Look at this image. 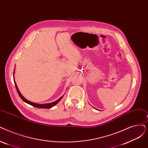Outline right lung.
Returning <instances> with one entry per match:
<instances>
[{
  "label": "right lung",
  "instance_id": "right-lung-1",
  "mask_svg": "<svg viewBox=\"0 0 148 148\" xmlns=\"http://www.w3.org/2000/svg\"><path fill=\"white\" fill-rule=\"evenodd\" d=\"M14 71H15V69L14 70ZM13 77H14V75H13ZM14 84H15V86H16V89H17V91L19 95V96H20V97L22 99V100L23 101H25V103H27L31 105V106H33L34 107H36V108H43V109H49V108H51L52 107L54 106L56 104L58 103L60 101V100L62 99V97H63V95H62V97L60 98H59L58 100L54 101V102H52V103H45V104H38V103H33V102H31L29 100H28L27 99H25L23 96L21 94V93L20 92V91H19V90L17 88V86L16 85V83L15 82V80H14Z\"/></svg>",
  "mask_w": 148,
  "mask_h": 148
}]
</instances>
